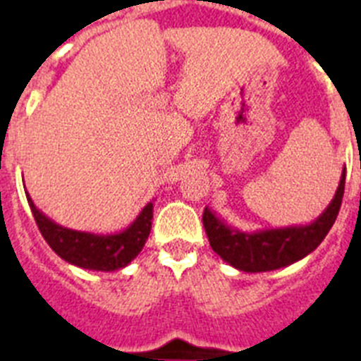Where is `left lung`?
I'll return each mask as SVG.
<instances>
[{"instance_id": "1", "label": "left lung", "mask_w": 361, "mask_h": 361, "mask_svg": "<svg viewBox=\"0 0 361 361\" xmlns=\"http://www.w3.org/2000/svg\"><path fill=\"white\" fill-rule=\"evenodd\" d=\"M345 190V168L340 177L333 200L311 224L288 226V228L240 231L220 219L206 206L202 224L213 247L224 262L245 273H264L291 266L317 250L325 235L333 228Z\"/></svg>"}]
</instances>
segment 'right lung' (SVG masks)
Returning <instances> with one entry per match:
<instances>
[{
	"label": "right lung",
	"mask_w": 361,
	"mask_h": 361,
	"mask_svg": "<svg viewBox=\"0 0 361 361\" xmlns=\"http://www.w3.org/2000/svg\"><path fill=\"white\" fill-rule=\"evenodd\" d=\"M27 200L41 235L49 242L54 253L59 255L65 262L81 269L104 271V273L123 269L141 253L152 229L153 202L146 204L132 224L123 231L99 235V233L78 231L59 226L36 208L28 193Z\"/></svg>",
	"instance_id": "1"
}]
</instances>
